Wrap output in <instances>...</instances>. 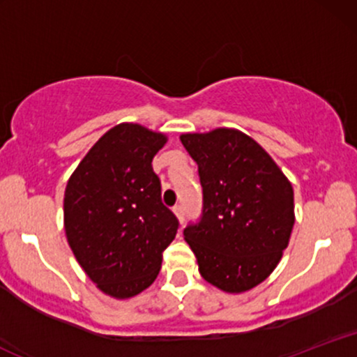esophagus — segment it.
Returning <instances> with one entry per match:
<instances>
[{
  "instance_id": "obj_1",
  "label": "esophagus",
  "mask_w": 357,
  "mask_h": 357,
  "mask_svg": "<svg viewBox=\"0 0 357 357\" xmlns=\"http://www.w3.org/2000/svg\"><path fill=\"white\" fill-rule=\"evenodd\" d=\"M173 211H174V215L178 216L179 223H183V221H184V210H183L181 204H176V206L173 208Z\"/></svg>"
}]
</instances>
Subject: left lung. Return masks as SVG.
I'll list each match as a JSON object with an SVG mask.
<instances>
[{
    "label": "left lung",
    "mask_w": 357,
    "mask_h": 357,
    "mask_svg": "<svg viewBox=\"0 0 357 357\" xmlns=\"http://www.w3.org/2000/svg\"><path fill=\"white\" fill-rule=\"evenodd\" d=\"M198 165L203 213L184 228L202 277L223 292H247L280 261L292 233L294 190L267 151L236 129L183 134Z\"/></svg>",
    "instance_id": "left-lung-1"
}]
</instances>
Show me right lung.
I'll list each match as a JSON object with an SVG mask.
<instances>
[{
  "label": "right lung",
  "instance_id": "add662e5",
  "mask_svg": "<svg viewBox=\"0 0 357 357\" xmlns=\"http://www.w3.org/2000/svg\"><path fill=\"white\" fill-rule=\"evenodd\" d=\"M166 141L132 122L112 127L65 188L68 245L90 280L114 298H130L153 284L178 231L151 165Z\"/></svg>",
  "mask_w": 357,
  "mask_h": 357
}]
</instances>
